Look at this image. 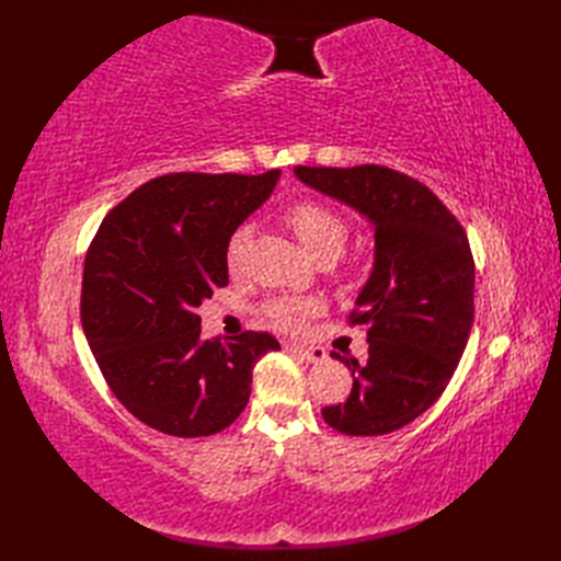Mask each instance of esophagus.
Instances as JSON below:
<instances>
[{
	"mask_svg": "<svg viewBox=\"0 0 561 561\" xmlns=\"http://www.w3.org/2000/svg\"><path fill=\"white\" fill-rule=\"evenodd\" d=\"M287 352L301 356V359L311 362V364H320L328 359V352L323 347H304V344H287Z\"/></svg>",
	"mask_w": 561,
	"mask_h": 561,
	"instance_id": "1",
	"label": "esophagus"
}]
</instances>
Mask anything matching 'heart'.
<instances>
[{"label": "heart", "instance_id": "b5f03b06", "mask_svg": "<svg viewBox=\"0 0 561 561\" xmlns=\"http://www.w3.org/2000/svg\"><path fill=\"white\" fill-rule=\"evenodd\" d=\"M284 219H287L296 238H299L301 245L316 260L335 257L342 250L344 238H347V221H344L337 209H332L320 199H299L296 205L284 211ZM245 226L231 233L229 245H226V262H229V267H236V262L241 257V250L245 245ZM318 311L320 301L316 299H274L262 308V313H265V318L274 328L287 332H299L306 325V320Z\"/></svg>", "mask_w": 561, "mask_h": 561}]
</instances>
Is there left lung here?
Here are the masks:
<instances>
[{
  "label": "left lung",
  "mask_w": 561,
  "mask_h": 561,
  "mask_svg": "<svg viewBox=\"0 0 561 561\" xmlns=\"http://www.w3.org/2000/svg\"><path fill=\"white\" fill-rule=\"evenodd\" d=\"M294 175L359 211L374 226V270L354 301L352 323L366 328L350 398L323 408L347 436H380L414 422L446 390L474 316V262L468 236L432 190L386 165L311 169Z\"/></svg>",
  "instance_id": "left-lung-1"
}]
</instances>
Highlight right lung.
Returning <instances> with one entry per match:
<instances>
[{
    "label": "right lung",
    "instance_id": "obj_1",
    "mask_svg": "<svg viewBox=\"0 0 561 561\" xmlns=\"http://www.w3.org/2000/svg\"><path fill=\"white\" fill-rule=\"evenodd\" d=\"M282 171L169 173L103 219L83 262L81 325L103 378L139 422L211 436L243 412L267 332L202 340L197 308L229 284L231 233L267 202Z\"/></svg>",
    "mask_w": 561,
    "mask_h": 561
}]
</instances>
